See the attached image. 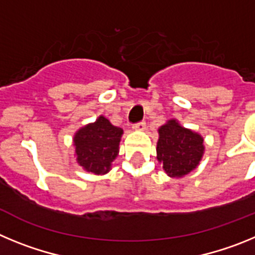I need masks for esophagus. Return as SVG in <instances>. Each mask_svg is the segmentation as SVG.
I'll use <instances>...</instances> for the list:
<instances>
[{
  "label": "esophagus",
  "mask_w": 255,
  "mask_h": 255,
  "mask_svg": "<svg viewBox=\"0 0 255 255\" xmlns=\"http://www.w3.org/2000/svg\"><path fill=\"white\" fill-rule=\"evenodd\" d=\"M145 123H144V121H140V123H138V124H135L134 126H132V129L134 130H136V131H143V130H145Z\"/></svg>",
  "instance_id": "obj_1"
}]
</instances>
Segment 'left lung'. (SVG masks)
<instances>
[{
  "label": "left lung",
  "mask_w": 255,
  "mask_h": 255,
  "mask_svg": "<svg viewBox=\"0 0 255 255\" xmlns=\"http://www.w3.org/2000/svg\"><path fill=\"white\" fill-rule=\"evenodd\" d=\"M157 159L171 177H182L197 168L203 157L202 135L182 128L176 120H168L158 129Z\"/></svg>",
  "instance_id": "1"
}]
</instances>
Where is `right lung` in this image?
I'll return each mask as SVG.
<instances>
[{"label":"right lung","instance_id":"1","mask_svg":"<svg viewBox=\"0 0 255 255\" xmlns=\"http://www.w3.org/2000/svg\"><path fill=\"white\" fill-rule=\"evenodd\" d=\"M123 129L112 125L105 116L96 123L88 124L74 135L78 163L88 172L105 175L119 154Z\"/></svg>","mask_w":255,"mask_h":255}]
</instances>
